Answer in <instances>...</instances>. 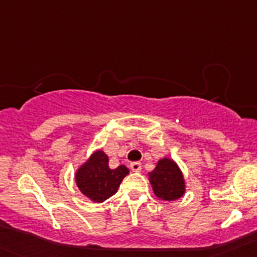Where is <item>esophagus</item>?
I'll return each instance as SVG.
<instances>
[{
	"label": "esophagus",
	"mask_w": 257,
	"mask_h": 257,
	"mask_svg": "<svg viewBox=\"0 0 257 257\" xmlns=\"http://www.w3.org/2000/svg\"><path fill=\"white\" fill-rule=\"evenodd\" d=\"M131 169L133 170V172H136V173L141 172V170H142V164H141V163H138V162L132 163V164H131Z\"/></svg>",
	"instance_id": "34e87169"
}]
</instances>
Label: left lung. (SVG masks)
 <instances>
[{"label": "left lung", "instance_id": "8db88e82", "mask_svg": "<svg viewBox=\"0 0 257 257\" xmlns=\"http://www.w3.org/2000/svg\"><path fill=\"white\" fill-rule=\"evenodd\" d=\"M153 193L160 200L173 201L186 191V181L177 162L164 157L158 160L152 172L148 173Z\"/></svg>", "mask_w": 257, "mask_h": 257}]
</instances>
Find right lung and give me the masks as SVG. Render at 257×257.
<instances>
[{
	"label": "right lung",
	"mask_w": 257,
	"mask_h": 257,
	"mask_svg": "<svg viewBox=\"0 0 257 257\" xmlns=\"http://www.w3.org/2000/svg\"><path fill=\"white\" fill-rule=\"evenodd\" d=\"M129 174L125 165L115 169L109 168V158L98 149L79 165L74 174V181L79 191L92 203H103L118 190L123 179Z\"/></svg>",
	"instance_id": "right-lung-1"
}]
</instances>
